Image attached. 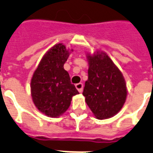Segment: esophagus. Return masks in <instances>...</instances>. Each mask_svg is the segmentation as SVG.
<instances>
[{
	"instance_id": "34e87169",
	"label": "esophagus",
	"mask_w": 153,
	"mask_h": 153,
	"mask_svg": "<svg viewBox=\"0 0 153 153\" xmlns=\"http://www.w3.org/2000/svg\"><path fill=\"white\" fill-rule=\"evenodd\" d=\"M76 89H77L80 93H81L83 91V88H84L83 83H78V84H76Z\"/></svg>"
}]
</instances>
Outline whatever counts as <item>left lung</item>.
<instances>
[{
  "label": "left lung",
  "instance_id": "8db88e82",
  "mask_svg": "<svg viewBox=\"0 0 153 153\" xmlns=\"http://www.w3.org/2000/svg\"><path fill=\"white\" fill-rule=\"evenodd\" d=\"M88 78L83 95L97 119H108L121 109L127 96L122 73L105 53L88 56Z\"/></svg>",
  "mask_w": 153,
  "mask_h": 153
}]
</instances>
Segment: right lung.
Here are the masks:
<instances>
[{
  "mask_svg": "<svg viewBox=\"0 0 153 153\" xmlns=\"http://www.w3.org/2000/svg\"><path fill=\"white\" fill-rule=\"evenodd\" d=\"M69 53L57 44L48 51L34 72L31 80L34 105L48 117H57L70 106L73 96L79 93L64 68Z\"/></svg>",
  "mask_w": 153,
  "mask_h": 153,
  "instance_id": "obj_1",
  "label": "right lung"
}]
</instances>
